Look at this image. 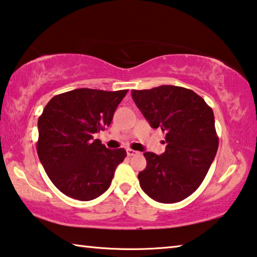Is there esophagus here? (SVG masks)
<instances>
[{"label":"esophagus","instance_id":"34e87169","mask_svg":"<svg viewBox=\"0 0 257 257\" xmlns=\"http://www.w3.org/2000/svg\"><path fill=\"white\" fill-rule=\"evenodd\" d=\"M126 152H127L128 156H134V155H138V154H139V152H136V151H133V149H130V148Z\"/></svg>","mask_w":257,"mask_h":257}]
</instances>
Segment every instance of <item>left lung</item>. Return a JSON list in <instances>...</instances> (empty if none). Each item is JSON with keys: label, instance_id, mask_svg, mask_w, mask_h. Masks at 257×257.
Listing matches in <instances>:
<instances>
[{"label": "left lung", "instance_id": "8db88e82", "mask_svg": "<svg viewBox=\"0 0 257 257\" xmlns=\"http://www.w3.org/2000/svg\"><path fill=\"white\" fill-rule=\"evenodd\" d=\"M133 101L153 128L165 134L162 155L146 152L147 167L140 187L153 200L175 203L193 194L204 179L218 149L212 109L191 89L163 85L132 90Z\"/></svg>", "mask_w": 257, "mask_h": 257}]
</instances>
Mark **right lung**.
<instances>
[{
	"mask_svg": "<svg viewBox=\"0 0 257 257\" xmlns=\"http://www.w3.org/2000/svg\"><path fill=\"white\" fill-rule=\"evenodd\" d=\"M127 89L78 88L54 96L39 117L37 152L49 179L63 194L89 201L109 188L124 148L108 149L94 134L111 124Z\"/></svg>",
	"mask_w": 257,
	"mask_h": 257,
	"instance_id": "1",
	"label": "right lung"
}]
</instances>
